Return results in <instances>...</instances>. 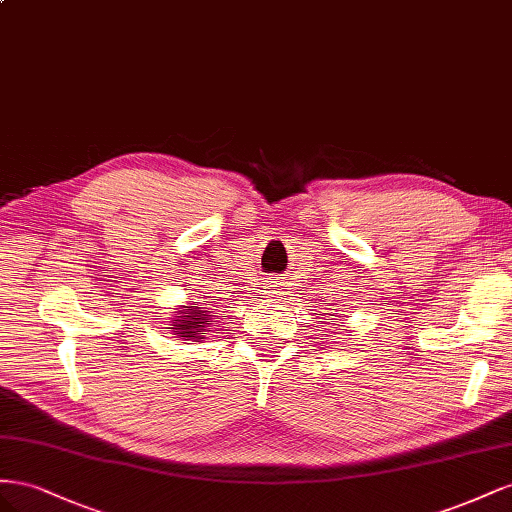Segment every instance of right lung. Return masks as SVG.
Instances as JSON below:
<instances>
[{"mask_svg":"<svg viewBox=\"0 0 512 512\" xmlns=\"http://www.w3.org/2000/svg\"><path fill=\"white\" fill-rule=\"evenodd\" d=\"M208 313L210 311H203L201 306H182V311H178V315L171 321V332L178 334L184 341L203 339L210 319Z\"/></svg>","mask_w":512,"mask_h":512,"instance_id":"1","label":"right lung"}]
</instances>
